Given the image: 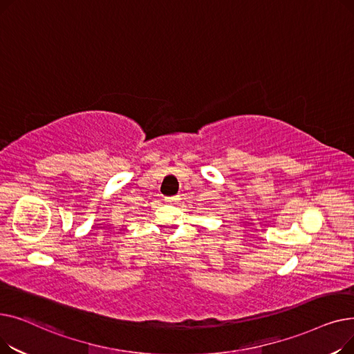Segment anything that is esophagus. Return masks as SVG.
<instances>
[{"instance_id": "1", "label": "esophagus", "mask_w": 354, "mask_h": 354, "mask_svg": "<svg viewBox=\"0 0 354 354\" xmlns=\"http://www.w3.org/2000/svg\"><path fill=\"white\" fill-rule=\"evenodd\" d=\"M176 201H179L178 196H166V198H165V202H166V203H174V202H176Z\"/></svg>"}]
</instances>
